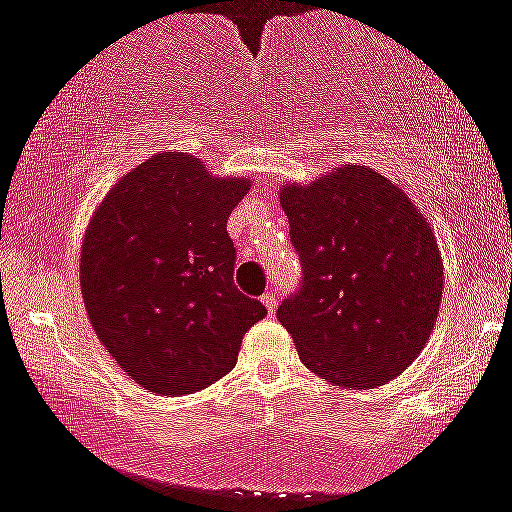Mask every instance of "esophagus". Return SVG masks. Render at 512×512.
Wrapping results in <instances>:
<instances>
[{"instance_id": "34e87169", "label": "esophagus", "mask_w": 512, "mask_h": 512, "mask_svg": "<svg viewBox=\"0 0 512 512\" xmlns=\"http://www.w3.org/2000/svg\"><path fill=\"white\" fill-rule=\"evenodd\" d=\"M262 303H265V306H267V311L272 313L274 308H277V296H274V294H269V291H267V294L262 296Z\"/></svg>"}]
</instances>
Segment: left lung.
Returning <instances> with one entry per match:
<instances>
[{
  "instance_id": "left-lung-1",
  "label": "left lung",
  "mask_w": 512,
  "mask_h": 512,
  "mask_svg": "<svg viewBox=\"0 0 512 512\" xmlns=\"http://www.w3.org/2000/svg\"><path fill=\"white\" fill-rule=\"evenodd\" d=\"M301 284L277 308L311 372L347 389L386 384L420 355L442 301L430 223L362 165L279 192Z\"/></svg>"
}]
</instances>
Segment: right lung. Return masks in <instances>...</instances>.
I'll return each instance as SVG.
<instances>
[{
  "label": "right lung",
  "mask_w": 512,
  "mask_h": 512,
  "mask_svg": "<svg viewBox=\"0 0 512 512\" xmlns=\"http://www.w3.org/2000/svg\"><path fill=\"white\" fill-rule=\"evenodd\" d=\"M250 189L199 157L160 153L106 194L82 245L92 328L128 376L153 393L206 389L238 362L267 308L233 282L228 216Z\"/></svg>",
  "instance_id": "add662e5"
}]
</instances>
